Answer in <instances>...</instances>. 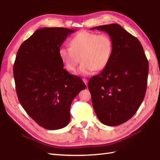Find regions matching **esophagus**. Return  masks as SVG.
<instances>
[{
  "label": "esophagus",
  "mask_w": 160,
  "mask_h": 160,
  "mask_svg": "<svg viewBox=\"0 0 160 160\" xmlns=\"http://www.w3.org/2000/svg\"><path fill=\"white\" fill-rule=\"evenodd\" d=\"M82 80H83V82H84V83H85L86 85H87V83H88V80H87V79H86V78H83Z\"/></svg>",
  "instance_id": "34e87169"
}]
</instances>
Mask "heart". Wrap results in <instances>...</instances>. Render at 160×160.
Here are the masks:
<instances>
[{"label": "heart", "mask_w": 160, "mask_h": 160, "mask_svg": "<svg viewBox=\"0 0 160 160\" xmlns=\"http://www.w3.org/2000/svg\"><path fill=\"white\" fill-rule=\"evenodd\" d=\"M113 53V41L107 33L81 31L70 41V47H60L58 55L65 69L73 71L79 63L82 64L76 72L88 76L95 70L104 69L109 62Z\"/></svg>", "instance_id": "b5f03b06"}]
</instances>
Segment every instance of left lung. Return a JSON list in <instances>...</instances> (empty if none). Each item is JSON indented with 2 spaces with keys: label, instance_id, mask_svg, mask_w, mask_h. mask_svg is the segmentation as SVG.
Wrapping results in <instances>:
<instances>
[{
  "label": "left lung",
  "instance_id": "obj_1",
  "mask_svg": "<svg viewBox=\"0 0 160 160\" xmlns=\"http://www.w3.org/2000/svg\"><path fill=\"white\" fill-rule=\"evenodd\" d=\"M107 33L113 53L102 71L90 78L88 88L98 118L118 126L131 119L143 101L147 86L148 62L139 40L118 24L93 28Z\"/></svg>",
  "mask_w": 160,
  "mask_h": 160
}]
</instances>
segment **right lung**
<instances>
[{
  "label": "right lung",
  "instance_id": "add662e5",
  "mask_svg": "<svg viewBox=\"0 0 160 160\" xmlns=\"http://www.w3.org/2000/svg\"><path fill=\"white\" fill-rule=\"evenodd\" d=\"M76 29L44 28L24 41L13 64L20 103L37 124L48 130L65 127L70 122L73 100L85 84L64 69L58 50Z\"/></svg>",
  "mask_w": 160,
  "mask_h": 160
}]
</instances>
